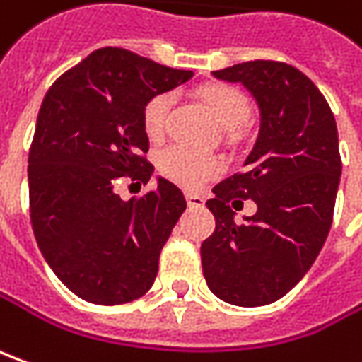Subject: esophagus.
Returning <instances> with one entry per match:
<instances>
[{
	"instance_id": "1",
	"label": "esophagus",
	"mask_w": 362,
	"mask_h": 362,
	"mask_svg": "<svg viewBox=\"0 0 362 362\" xmlns=\"http://www.w3.org/2000/svg\"><path fill=\"white\" fill-rule=\"evenodd\" d=\"M186 202H188L190 208H202V206H204V198H202V196H198V194L188 192L186 194Z\"/></svg>"
}]
</instances>
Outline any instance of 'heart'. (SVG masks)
Returning a JSON list of instances; mask_svg holds the SVG:
<instances>
[{
	"mask_svg": "<svg viewBox=\"0 0 362 362\" xmlns=\"http://www.w3.org/2000/svg\"><path fill=\"white\" fill-rule=\"evenodd\" d=\"M200 98L220 126L224 128L226 140L236 142L243 136V126L250 116V104L246 95L228 83H208L200 88ZM170 98L166 94L154 95L144 107L142 122L144 132L150 140H160L164 136L166 118H168ZM220 168L218 160L208 154L192 152L180 146L168 148L160 156V172L172 182L180 184L184 188H196L198 184Z\"/></svg>",
	"mask_w": 362,
	"mask_h": 362,
	"instance_id": "obj_1",
	"label": "heart"
}]
</instances>
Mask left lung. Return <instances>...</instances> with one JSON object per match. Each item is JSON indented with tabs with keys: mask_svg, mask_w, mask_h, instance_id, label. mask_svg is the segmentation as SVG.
Wrapping results in <instances>:
<instances>
[{
	"mask_svg": "<svg viewBox=\"0 0 362 362\" xmlns=\"http://www.w3.org/2000/svg\"><path fill=\"white\" fill-rule=\"evenodd\" d=\"M243 83L260 128L243 172L212 188L216 230L200 248L208 288L236 306L282 298L308 272L327 240L341 182L339 132L325 95L288 64L256 59L212 71ZM252 197L257 212L236 223L230 202Z\"/></svg>",
	"mask_w": 362,
	"mask_h": 362,
	"instance_id": "left-lung-1",
	"label": "left lung"
}]
</instances>
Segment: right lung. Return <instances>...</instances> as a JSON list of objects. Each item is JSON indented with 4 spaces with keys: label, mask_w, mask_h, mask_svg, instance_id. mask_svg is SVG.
<instances>
[{
    "label": "right lung",
    "mask_w": 362,
    "mask_h": 362,
    "mask_svg": "<svg viewBox=\"0 0 362 362\" xmlns=\"http://www.w3.org/2000/svg\"><path fill=\"white\" fill-rule=\"evenodd\" d=\"M192 76L100 47L45 94L28 160L32 228L57 279L88 303L124 305L156 281L184 194L162 176L140 200H122L116 188L122 178H152L144 107Z\"/></svg>",
    "instance_id": "1"
}]
</instances>
